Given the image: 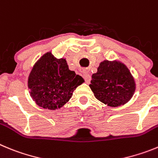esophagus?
I'll use <instances>...</instances> for the list:
<instances>
[{
	"mask_svg": "<svg viewBox=\"0 0 158 158\" xmlns=\"http://www.w3.org/2000/svg\"><path fill=\"white\" fill-rule=\"evenodd\" d=\"M83 77L85 78V81H86L87 84H89L91 81V76L89 75V73H87V72H85L83 73Z\"/></svg>",
	"mask_w": 158,
	"mask_h": 158,
	"instance_id": "1",
	"label": "esophagus"
}]
</instances>
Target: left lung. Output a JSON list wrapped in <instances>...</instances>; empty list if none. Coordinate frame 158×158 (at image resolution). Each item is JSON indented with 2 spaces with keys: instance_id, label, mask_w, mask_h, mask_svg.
<instances>
[{
  "instance_id": "obj_1",
  "label": "left lung",
  "mask_w": 158,
  "mask_h": 158,
  "mask_svg": "<svg viewBox=\"0 0 158 158\" xmlns=\"http://www.w3.org/2000/svg\"><path fill=\"white\" fill-rule=\"evenodd\" d=\"M98 100L111 107L126 104L135 91V81L127 66L120 60H103L89 85Z\"/></svg>"
}]
</instances>
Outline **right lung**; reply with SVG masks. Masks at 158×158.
Segmentation results:
<instances>
[{
    "mask_svg": "<svg viewBox=\"0 0 158 158\" xmlns=\"http://www.w3.org/2000/svg\"><path fill=\"white\" fill-rule=\"evenodd\" d=\"M84 82L69 69L65 58L57 59L48 52L34 65L27 85L30 97L38 106L56 110L69 102L73 91Z\"/></svg>",
    "mask_w": 158,
    "mask_h": 158,
    "instance_id": "1",
    "label": "right lung"
}]
</instances>
